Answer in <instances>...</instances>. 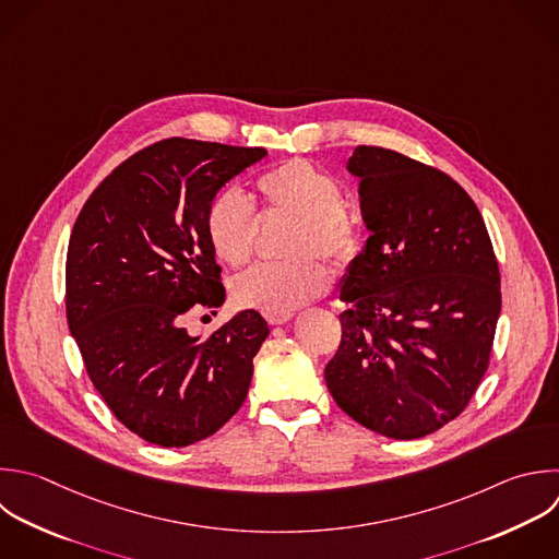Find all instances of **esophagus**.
Segmentation results:
<instances>
[{
	"instance_id": "obj_1",
	"label": "esophagus",
	"mask_w": 559,
	"mask_h": 559,
	"mask_svg": "<svg viewBox=\"0 0 559 559\" xmlns=\"http://www.w3.org/2000/svg\"><path fill=\"white\" fill-rule=\"evenodd\" d=\"M264 319L271 323V325H284L293 319V312H264Z\"/></svg>"
}]
</instances>
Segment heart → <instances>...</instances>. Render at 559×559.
Masks as SVG:
<instances>
[{"instance_id":"heart-1","label":"heart","mask_w":559,"mask_h":559,"mask_svg":"<svg viewBox=\"0 0 559 559\" xmlns=\"http://www.w3.org/2000/svg\"><path fill=\"white\" fill-rule=\"evenodd\" d=\"M258 192L266 207L297 216L288 242V253L295 258L253 264L234 280L231 295L245 308L293 312L319 297L330 284L325 266L308 251L330 262L349 260L358 247L356 225L341 210V183L306 159H290L264 173L258 179ZM203 225L205 238L221 262L242 266L251 258L255 212L240 190L225 188L216 192L205 210Z\"/></svg>"}]
</instances>
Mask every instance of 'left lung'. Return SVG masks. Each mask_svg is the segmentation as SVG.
<instances>
[{
	"mask_svg": "<svg viewBox=\"0 0 559 559\" xmlns=\"http://www.w3.org/2000/svg\"><path fill=\"white\" fill-rule=\"evenodd\" d=\"M369 238L341 280V345L325 365L334 402L389 439L452 421L487 371L500 273L480 212L437 168L356 146Z\"/></svg>",
	"mask_w": 559,
	"mask_h": 559,
	"instance_id": "obj_1",
	"label": "left lung"
}]
</instances>
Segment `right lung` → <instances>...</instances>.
Segmentation results:
<instances>
[{
  "label": "right lung",
  "mask_w": 559,
  "mask_h": 559,
  "mask_svg": "<svg viewBox=\"0 0 559 559\" xmlns=\"http://www.w3.org/2000/svg\"><path fill=\"white\" fill-rule=\"evenodd\" d=\"M264 148L173 138L120 164L76 218L66 264L70 332L114 415L142 439L181 448L214 435L242 406L269 336L255 310L210 338L181 325L225 301L205 238L214 194Z\"/></svg>",
  "instance_id": "right-lung-1"
}]
</instances>
